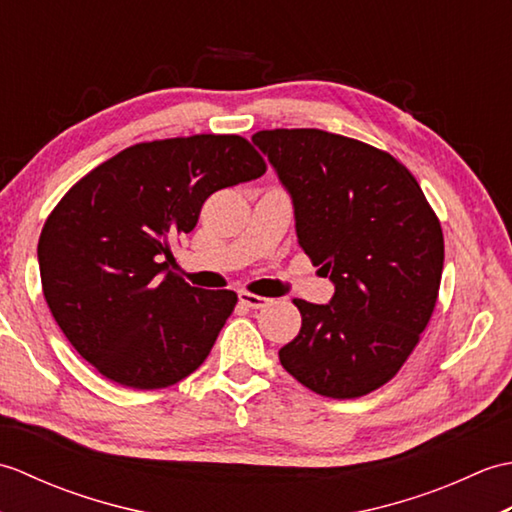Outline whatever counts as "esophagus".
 Instances as JSON below:
<instances>
[{"label":"esophagus","instance_id":"obj_1","mask_svg":"<svg viewBox=\"0 0 512 512\" xmlns=\"http://www.w3.org/2000/svg\"><path fill=\"white\" fill-rule=\"evenodd\" d=\"M237 297H239V303H242V306H246V308H250V310L266 308L268 303H270V299H266V297H259V295H253V292H246V290L239 292Z\"/></svg>","mask_w":512,"mask_h":512}]
</instances>
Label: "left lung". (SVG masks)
I'll list each match as a JSON object with an SVG mask.
<instances>
[{
    "label": "left lung",
    "instance_id": "obj_1",
    "mask_svg": "<svg viewBox=\"0 0 512 512\" xmlns=\"http://www.w3.org/2000/svg\"><path fill=\"white\" fill-rule=\"evenodd\" d=\"M295 209L299 246L330 275V303L295 299L301 330L279 361L328 398H358L396 376L436 308L444 239L407 167L323 129L253 136Z\"/></svg>",
    "mask_w": 512,
    "mask_h": 512
}]
</instances>
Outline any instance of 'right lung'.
Returning <instances> with one entry per match:
<instances>
[{"label":"right lung","instance_id":"right-lung-1","mask_svg":"<svg viewBox=\"0 0 512 512\" xmlns=\"http://www.w3.org/2000/svg\"><path fill=\"white\" fill-rule=\"evenodd\" d=\"M242 136L127 147L63 195L43 224V297L72 347L114 383L160 389L195 372L237 303L167 270L211 193L264 176Z\"/></svg>","mask_w":512,"mask_h":512}]
</instances>
